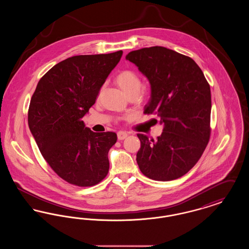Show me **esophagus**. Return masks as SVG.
I'll use <instances>...</instances> for the list:
<instances>
[{
    "instance_id": "esophagus-1",
    "label": "esophagus",
    "mask_w": 249,
    "mask_h": 249,
    "mask_svg": "<svg viewBox=\"0 0 249 249\" xmlns=\"http://www.w3.org/2000/svg\"><path fill=\"white\" fill-rule=\"evenodd\" d=\"M128 136V133L126 131H119L118 132V139L119 140H124Z\"/></svg>"
}]
</instances>
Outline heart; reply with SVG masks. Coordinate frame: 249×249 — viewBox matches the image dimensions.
I'll use <instances>...</instances> for the list:
<instances>
[{
  "label": "heart",
  "mask_w": 249,
  "mask_h": 249,
  "mask_svg": "<svg viewBox=\"0 0 249 249\" xmlns=\"http://www.w3.org/2000/svg\"><path fill=\"white\" fill-rule=\"evenodd\" d=\"M116 82L125 94H137L141 89V79L135 71L124 70L116 77Z\"/></svg>",
  "instance_id": "obj_1"
}]
</instances>
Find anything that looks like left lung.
Masks as SVG:
<instances>
[{
	"mask_svg": "<svg viewBox=\"0 0 249 249\" xmlns=\"http://www.w3.org/2000/svg\"><path fill=\"white\" fill-rule=\"evenodd\" d=\"M126 59L150 84L143 113L160 119L163 131L150 139L138 133L136 160L142 174L157 181L175 180L197 163L210 138L211 90L193 59L163 47L130 52Z\"/></svg>",
	"mask_w": 249,
	"mask_h": 249,
	"instance_id": "1",
	"label": "left lung"
}]
</instances>
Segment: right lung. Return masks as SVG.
Instances as JSON below:
<instances>
[{
	"instance_id": "1",
	"label": "right lung",
	"mask_w": 249,
	"mask_h": 249,
	"mask_svg": "<svg viewBox=\"0 0 249 249\" xmlns=\"http://www.w3.org/2000/svg\"><path fill=\"white\" fill-rule=\"evenodd\" d=\"M122 53L64 59L39 80L32 97L28 123L39 150L59 178L72 185L91 187L108 174V151L117 134L94 132L82 119Z\"/></svg>"
}]
</instances>
